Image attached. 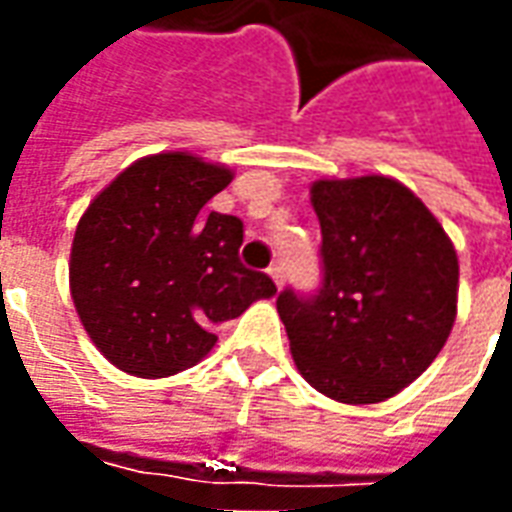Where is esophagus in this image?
I'll return each mask as SVG.
<instances>
[{"mask_svg":"<svg viewBox=\"0 0 512 512\" xmlns=\"http://www.w3.org/2000/svg\"><path fill=\"white\" fill-rule=\"evenodd\" d=\"M268 277L274 279V285H277V288H282V279H285V274H282V266L268 268Z\"/></svg>","mask_w":512,"mask_h":512,"instance_id":"34e87169","label":"esophagus"}]
</instances>
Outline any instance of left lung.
Listing matches in <instances>:
<instances>
[{
  "label": "left lung",
  "mask_w": 512,
  "mask_h": 512,
  "mask_svg": "<svg viewBox=\"0 0 512 512\" xmlns=\"http://www.w3.org/2000/svg\"><path fill=\"white\" fill-rule=\"evenodd\" d=\"M323 285L279 293L290 354L310 386L367 406L439 356L458 315V255L417 194L386 175L315 180Z\"/></svg>",
  "instance_id": "obj_1"
}]
</instances>
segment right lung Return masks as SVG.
<instances>
[{"label": "right lung", "instance_id": "add662e5", "mask_svg": "<svg viewBox=\"0 0 512 512\" xmlns=\"http://www.w3.org/2000/svg\"><path fill=\"white\" fill-rule=\"evenodd\" d=\"M233 169L169 150L134 161L76 224L71 299L95 348L128 376L197 365L233 321L277 285L238 260L244 224L205 213Z\"/></svg>", "mask_w": 512, "mask_h": 512}]
</instances>
